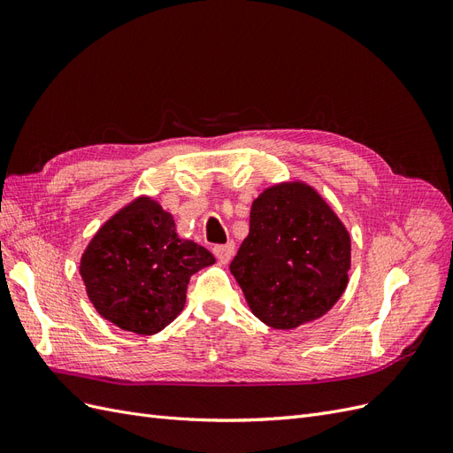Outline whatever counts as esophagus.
<instances>
[{"instance_id":"34e87169","label":"esophagus","mask_w":453,"mask_h":453,"mask_svg":"<svg viewBox=\"0 0 453 453\" xmlns=\"http://www.w3.org/2000/svg\"><path fill=\"white\" fill-rule=\"evenodd\" d=\"M234 243H226V245H215L213 248V253H215V257H217V260L221 265H228L230 263V258L234 257Z\"/></svg>"}]
</instances>
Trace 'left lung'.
<instances>
[{
    "instance_id": "left-lung-1",
    "label": "left lung",
    "mask_w": 453,
    "mask_h": 453,
    "mask_svg": "<svg viewBox=\"0 0 453 453\" xmlns=\"http://www.w3.org/2000/svg\"><path fill=\"white\" fill-rule=\"evenodd\" d=\"M349 268L346 225L303 180L273 183L253 200L250 234L230 263L255 318L281 331L333 310Z\"/></svg>"
}]
</instances>
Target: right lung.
<instances>
[{"instance_id": "right-lung-1", "label": "right lung", "mask_w": 453, "mask_h": 453, "mask_svg": "<svg viewBox=\"0 0 453 453\" xmlns=\"http://www.w3.org/2000/svg\"><path fill=\"white\" fill-rule=\"evenodd\" d=\"M215 257L177 236L173 215L142 195L96 230L79 260L88 300L104 319L150 336L185 308L190 276Z\"/></svg>"}]
</instances>
